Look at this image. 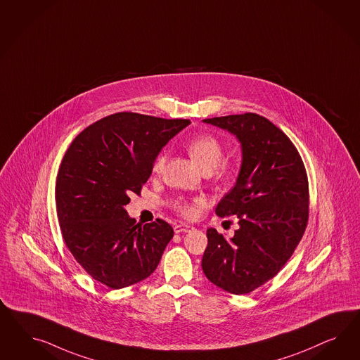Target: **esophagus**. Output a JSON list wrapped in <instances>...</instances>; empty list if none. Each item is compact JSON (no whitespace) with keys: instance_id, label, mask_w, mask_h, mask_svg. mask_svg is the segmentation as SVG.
Here are the masks:
<instances>
[{"instance_id":"esophagus-1","label":"esophagus","mask_w":360,"mask_h":360,"mask_svg":"<svg viewBox=\"0 0 360 360\" xmlns=\"http://www.w3.org/2000/svg\"><path fill=\"white\" fill-rule=\"evenodd\" d=\"M193 227L191 226H188V224H175L174 226V232L175 233H181V232H190Z\"/></svg>"}]
</instances>
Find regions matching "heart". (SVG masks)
Returning a JSON list of instances; mask_svg holds the SVG:
<instances>
[{"mask_svg":"<svg viewBox=\"0 0 360 360\" xmlns=\"http://www.w3.org/2000/svg\"><path fill=\"white\" fill-rule=\"evenodd\" d=\"M187 152L190 157L203 172L210 173L212 172L221 161L223 154H224V148L221 142L212 134H199L194 137L191 141L187 143ZM165 162H166V154L162 153L160 154L154 165H153V173L160 174L164 170ZM231 170L227 166L220 167L219 175L220 176H229ZM200 200H193L188 202L186 199H176L174 202V208L182 214L186 218L194 217L196 212V206L199 205Z\"/></svg>","mask_w":360,"mask_h":360,"instance_id":"1","label":"heart"}]
</instances>
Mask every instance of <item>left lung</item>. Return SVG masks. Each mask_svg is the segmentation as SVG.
<instances>
[{
	"mask_svg": "<svg viewBox=\"0 0 360 360\" xmlns=\"http://www.w3.org/2000/svg\"><path fill=\"white\" fill-rule=\"evenodd\" d=\"M236 136L241 166L233 188L215 208L236 215L239 229L226 238L207 229L202 269L232 295H247L273 278L293 255L309 219L305 166L293 142L256 113L203 120Z\"/></svg>",
	"mask_w": 360,
	"mask_h": 360,
	"instance_id": "8db88e82",
	"label": "left lung"
}]
</instances>
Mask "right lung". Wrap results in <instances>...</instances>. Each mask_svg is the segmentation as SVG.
<instances>
[{
	"instance_id": "right-lung-1",
	"label": "right lung",
	"mask_w": 360,
	"mask_h": 360,
	"mask_svg": "<svg viewBox=\"0 0 360 360\" xmlns=\"http://www.w3.org/2000/svg\"><path fill=\"white\" fill-rule=\"evenodd\" d=\"M188 124L120 112L89 125L65 152L55 186L60 231L83 269L110 289L149 277L174 235L162 219L136 224L125 206L158 153Z\"/></svg>"
}]
</instances>
